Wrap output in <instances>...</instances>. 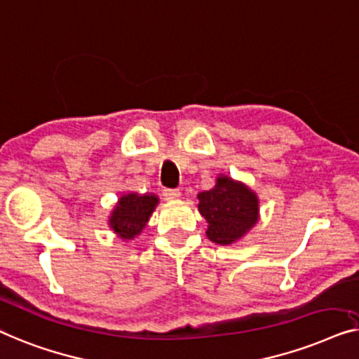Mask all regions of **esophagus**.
<instances>
[{"instance_id": "34e87169", "label": "esophagus", "mask_w": 359, "mask_h": 359, "mask_svg": "<svg viewBox=\"0 0 359 359\" xmlns=\"http://www.w3.org/2000/svg\"><path fill=\"white\" fill-rule=\"evenodd\" d=\"M163 196H164V200H177L180 196V190H177V189H164Z\"/></svg>"}]
</instances>
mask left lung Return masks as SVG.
<instances>
[{
    "label": "left lung",
    "instance_id": "obj_1",
    "mask_svg": "<svg viewBox=\"0 0 359 359\" xmlns=\"http://www.w3.org/2000/svg\"><path fill=\"white\" fill-rule=\"evenodd\" d=\"M198 210L208 223L210 241L229 245L239 241L259 219V200L244 184L218 177L211 190L198 194Z\"/></svg>",
    "mask_w": 359,
    "mask_h": 359
}]
</instances>
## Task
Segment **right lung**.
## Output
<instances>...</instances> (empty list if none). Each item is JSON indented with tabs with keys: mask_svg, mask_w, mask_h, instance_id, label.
I'll return each instance as SVG.
<instances>
[{
	"mask_svg": "<svg viewBox=\"0 0 359 359\" xmlns=\"http://www.w3.org/2000/svg\"><path fill=\"white\" fill-rule=\"evenodd\" d=\"M156 205L158 196L154 195H123L110 216V228L122 239H133L143 231Z\"/></svg>",
	"mask_w": 359,
	"mask_h": 359,
	"instance_id": "add662e5",
	"label": "right lung"
}]
</instances>
